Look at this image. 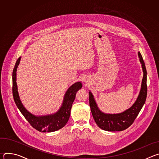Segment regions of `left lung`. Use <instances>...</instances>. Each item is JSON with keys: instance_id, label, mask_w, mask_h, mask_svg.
I'll list each match as a JSON object with an SVG mask.
<instances>
[{"instance_id": "1", "label": "left lung", "mask_w": 159, "mask_h": 159, "mask_svg": "<svg viewBox=\"0 0 159 159\" xmlns=\"http://www.w3.org/2000/svg\"><path fill=\"white\" fill-rule=\"evenodd\" d=\"M138 55L142 64L143 77L139 95L134 103L129 109L118 114H106L99 109L94 96L89 91L90 110L95 122L102 129L109 131H120L126 129L133 124L145 102L147 95V70L140 52Z\"/></svg>"}]
</instances>
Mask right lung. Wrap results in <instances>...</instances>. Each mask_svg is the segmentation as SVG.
Returning <instances> with one entry per match:
<instances>
[{"label":"right lung","instance_id":"obj_1","mask_svg":"<svg viewBox=\"0 0 159 159\" xmlns=\"http://www.w3.org/2000/svg\"><path fill=\"white\" fill-rule=\"evenodd\" d=\"M20 58L19 57L16 61L12 72V94L17 107L30 125L39 131L53 132L62 128L69 121L72 104L77 92L82 87V83L80 82H75L67 89L63 98V103L59 110L55 114L41 116H35L25 107L19 96L16 83V71Z\"/></svg>","mask_w":159,"mask_h":159}]
</instances>
